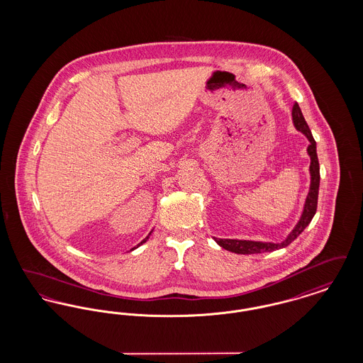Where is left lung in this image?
Here are the masks:
<instances>
[{
  "instance_id": "obj_1",
  "label": "left lung",
  "mask_w": 363,
  "mask_h": 363,
  "mask_svg": "<svg viewBox=\"0 0 363 363\" xmlns=\"http://www.w3.org/2000/svg\"><path fill=\"white\" fill-rule=\"evenodd\" d=\"M293 120L294 125L298 130H301L306 138H309L311 144L308 147V154L311 155V184L305 208H303V213L298 222V225H295L293 231L290 233V235L280 243H272V242H256V241H241V240H220V238H215V241L218 242L223 249L233 252V253H238V255H256V253H264V252H274L277 249L286 247L289 246L291 242L309 225L313 219V216L315 215L317 211V201H318V188H320V163H318V157H317V150H315V141L313 138L309 125L305 121L303 114L299 108L298 104L295 102L293 107Z\"/></svg>"
}]
</instances>
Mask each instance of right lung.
<instances>
[{
    "label": "right lung",
    "instance_id": "right-lung-1",
    "mask_svg": "<svg viewBox=\"0 0 363 363\" xmlns=\"http://www.w3.org/2000/svg\"><path fill=\"white\" fill-rule=\"evenodd\" d=\"M148 237H150V235H148ZM148 237H147V238H145V240H143V241L140 242V243H138V245H141V243H144V242L147 241V240H148Z\"/></svg>",
    "mask_w": 363,
    "mask_h": 363
}]
</instances>
